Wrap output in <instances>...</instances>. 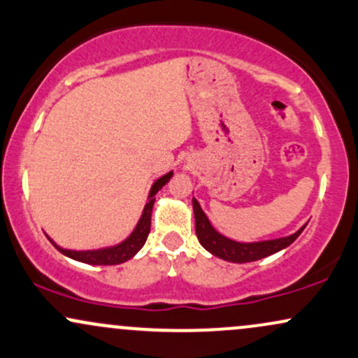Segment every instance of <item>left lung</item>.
<instances>
[{"mask_svg": "<svg viewBox=\"0 0 358 358\" xmlns=\"http://www.w3.org/2000/svg\"><path fill=\"white\" fill-rule=\"evenodd\" d=\"M192 203L193 213H195V232L196 237H199V242L213 256L229 262H239V264H242V262L259 261V259L268 257L271 254H276L279 250L286 249L287 245L293 244L298 239L299 234L303 232V229L306 227V225H303L299 231L291 234V236L279 237V239L261 242H237L222 236V234L212 227L210 220L207 219V215L203 213L196 199H193Z\"/></svg>", "mask_w": 358, "mask_h": 358, "instance_id": "obj_1", "label": "left lung"}]
</instances>
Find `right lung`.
Here are the masks:
<instances>
[{
  "instance_id": "1",
  "label": "right lung",
  "mask_w": 358,
  "mask_h": 358,
  "mask_svg": "<svg viewBox=\"0 0 358 358\" xmlns=\"http://www.w3.org/2000/svg\"><path fill=\"white\" fill-rule=\"evenodd\" d=\"M173 176V171L170 173L163 175L162 178H158L151 187L150 195H148V202L143 208L141 219L138 220L136 227L134 231L131 232V236L124 239L122 242H119L116 245H110V248H104V249H92V250H72V249H64L60 245H57L50 237L48 241L55 245L57 249L60 250L64 256L73 259V261L79 262H85V264H92V266H114V264H122V262L129 261L131 257L136 256L138 250L145 245V242L148 239V234H150L151 229V212H153V205H155V195L162 190L165 185L170 182V178Z\"/></svg>"
}]
</instances>
